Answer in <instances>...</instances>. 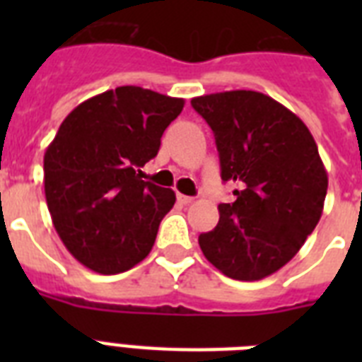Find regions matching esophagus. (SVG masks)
<instances>
[{
	"instance_id": "34e87169",
	"label": "esophagus",
	"mask_w": 362,
	"mask_h": 362,
	"mask_svg": "<svg viewBox=\"0 0 362 362\" xmlns=\"http://www.w3.org/2000/svg\"><path fill=\"white\" fill-rule=\"evenodd\" d=\"M176 199H178V203L186 204V206H187V204H192L193 201H195L193 197H187V195H182V193H178V195H176Z\"/></svg>"
}]
</instances>
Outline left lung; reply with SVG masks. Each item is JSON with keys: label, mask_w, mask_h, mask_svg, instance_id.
<instances>
[{"label": "left lung", "mask_w": 362, "mask_h": 362, "mask_svg": "<svg viewBox=\"0 0 362 362\" xmlns=\"http://www.w3.org/2000/svg\"><path fill=\"white\" fill-rule=\"evenodd\" d=\"M192 107L214 131L221 180L238 186L199 246L221 274L263 280L297 255L320 221L329 178L317 144L297 115L264 93H210Z\"/></svg>", "instance_id": "1"}]
</instances>
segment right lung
<instances>
[{"label": "right lung", "mask_w": 362, "mask_h": 362, "mask_svg": "<svg viewBox=\"0 0 362 362\" xmlns=\"http://www.w3.org/2000/svg\"><path fill=\"white\" fill-rule=\"evenodd\" d=\"M184 99L120 86L67 115L45 152V195L71 255L99 274H118L152 250L173 209V189L144 182L139 167L158 156Z\"/></svg>", "instance_id": "obj_1"}]
</instances>
